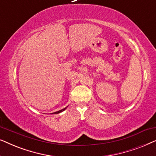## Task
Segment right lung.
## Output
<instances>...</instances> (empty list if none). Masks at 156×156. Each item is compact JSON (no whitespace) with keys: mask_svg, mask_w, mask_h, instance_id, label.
I'll use <instances>...</instances> for the list:
<instances>
[{"mask_svg":"<svg viewBox=\"0 0 156 156\" xmlns=\"http://www.w3.org/2000/svg\"><path fill=\"white\" fill-rule=\"evenodd\" d=\"M67 107H65V108H62V109L59 110V111H58V112H55V113H52V114H59V113H60V112H63L64 110H65L66 108H67Z\"/></svg>","mask_w":156,"mask_h":156,"instance_id":"add662e5","label":"right lung"}]
</instances>
